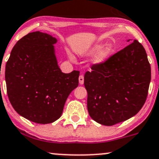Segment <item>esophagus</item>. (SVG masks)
Segmentation results:
<instances>
[{"mask_svg": "<svg viewBox=\"0 0 159 159\" xmlns=\"http://www.w3.org/2000/svg\"><path fill=\"white\" fill-rule=\"evenodd\" d=\"M78 81H79L80 84H84V75H81L79 76V78H78Z\"/></svg>", "mask_w": 159, "mask_h": 159, "instance_id": "1", "label": "esophagus"}]
</instances>
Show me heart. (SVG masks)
Masks as SVG:
<instances>
[{"instance_id": "b5f03b06", "label": "heart", "mask_w": 159, "mask_h": 159, "mask_svg": "<svg viewBox=\"0 0 159 159\" xmlns=\"http://www.w3.org/2000/svg\"><path fill=\"white\" fill-rule=\"evenodd\" d=\"M113 52V46L111 43H107L104 46V43H97L87 48L85 51L83 52L84 55L87 57H91L95 55L93 59V64L95 66L103 64ZM69 58L72 59V57L69 55Z\"/></svg>"}]
</instances>
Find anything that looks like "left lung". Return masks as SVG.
I'll return each mask as SVG.
<instances>
[{"mask_svg":"<svg viewBox=\"0 0 159 159\" xmlns=\"http://www.w3.org/2000/svg\"><path fill=\"white\" fill-rule=\"evenodd\" d=\"M92 70L84 75V87L88 112L95 121L112 126L132 118L142 108L151 68L146 51L137 40Z\"/></svg>","mask_w":159,"mask_h":159,"instance_id":"left-lung-1","label":"left lung"}]
</instances>
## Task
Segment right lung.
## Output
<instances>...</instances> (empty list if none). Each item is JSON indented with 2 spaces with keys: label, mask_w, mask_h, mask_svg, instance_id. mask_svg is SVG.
I'll return each mask as SVG.
<instances>
[{
  "label": "right lung",
  "mask_w": 159,
  "mask_h": 159,
  "mask_svg": "<svg viewBox=\"0 0 159 159\" xmlns=\"http://www.w3.org/2000/svg\"><path fill=\"white\" fill-rule=\"evenodd\" d=\"M56 38L39 31L17 42L6 64L7 95L20 116L37 124L61 116L69 95L78 86L79 71L61 72L54 44Z\"/></svg>",
  "instance_id": "obj_1"
}]
</instances>
